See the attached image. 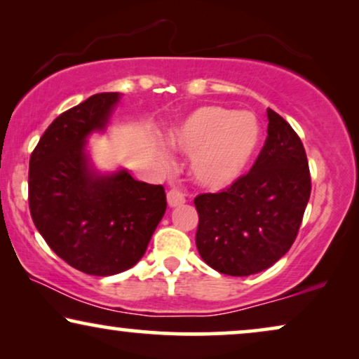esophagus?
Wrapping results in <instances>:
<instances>
[{
  "mask_svg": "<svg viewBox=\"0 0 359 359\" xmlns=\"http://www.w3.org/2000/svg\"><path fill=\"white\" fill-rule=\"evenodd\" d=\"M166 201H168L170 208H176V205L184 204V196H183V193H180V191L171 189L170 193L166 194Z\"/></svg>",
  "mask_w": 359,
  "mask_h": 359,
  "instance_id": "34e87169",
  "label": "esophagus"
}]
</instances>
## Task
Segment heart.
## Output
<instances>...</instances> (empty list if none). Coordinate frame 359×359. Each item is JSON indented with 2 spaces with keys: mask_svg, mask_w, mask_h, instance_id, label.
Here are the masks:
<instances>
[{
  "mask_svg": "<svg viewBox=\"0 0 359 359\" xmlns=\"http://www.w3.org/2000/svg\"><path fill=\"white\" fill-rule=\"evenodd\" d=\"M171 149L188 154L196 184L220 191L247 173L262 144V127L250 112L201 106L166 134Z\"/></svg>",
  "mask_w": 359,
  "mask_h": 359,
  "instance_id": "obj_1",
  "label": "heart"
}]
</instances>
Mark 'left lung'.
I'll list each match as a JSON object with an SVG mask.
<instances>
[{
  "instance_id": "1",
  "label": "left lung",
  "mask_w": 359,
  "mask_h": 359,
  "mask_svg": "<svg viewBox=\"0 0 359 359\" xmlns=\"http://www.w3.org/2000/svg\"><path fill=\"white\" fill-rule=\"evenodd\" d=\"M268 137L253 168L227 191L199 194L196 247L215 271L250 276L289 252L311 198L309 161L301 139L273 109Z\"/></svg>"
}]
</instances>
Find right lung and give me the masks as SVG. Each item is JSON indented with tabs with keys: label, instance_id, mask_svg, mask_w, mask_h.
Segmentation results:
<instances>
[{
	"label": "right lung",
	"instance_id": "obj_1",
	"mask_svg": "<svg viewBox=\"0 0 359 359\" xmlns=\"http://www.w3.org/2000/svg\"><path fill=\"white\" fill-rule=\"evenodd\" d=\"M119 93L93 95L48 126L29 161V209L58 257L93 276H112L139 263L166 210L163 186L101 171L88 140L104 134Z\"/></svg>",
	"mask_w": 359,
	"mask_h": 359
}]
</instances>
